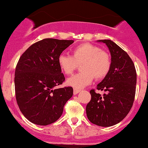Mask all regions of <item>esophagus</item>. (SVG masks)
Returning <instances> with one entry per match:
<instances>
[{"instance_id": "obj_1", "label": "esophagus", "mask_w": 148, "mask_h": 148, "mask_svg": "<svg viewBox=\"0 0 148 148\" xmlns=\"http://www.w3.org/2000/svg\"><path fill=\"white\" fill-rule=\"evenodd\" d=\"M81 92V90H80V89H75V88L74 89V95H77V94H78L79 92Z\"/></svg>"}]
</instances>
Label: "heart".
Wrapping results in <instances>:
<instances>
[{
    "instance_id": "heart-1",
    "label": "heart",
    "mask_w": 148,
    "mask_h": 148,
    "mask_svg": "<svg viewBox=\"0 0 148 148\" xmlns=\"http://www.w3.org/2000/svg\"><path fill=\"white\" fill-rule=\"evenodd\" d=\"M81 72L69 77L66 84L75 89H81L92 82L104 78L111 67V60L108 53L99 46L91 44H83L76 46L72 51V56L61 54L58 57V64L66 75H70L81 64Z\"/></svg>"
}]
</instances>
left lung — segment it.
<instances>
[{"mask_svg":"<svg viewBox=\"0 0 148 148\" xmlns=\"http://www.w3.org/2000/svg\"><path fill=\"white\" fill-rule=\"evenodd\" d=\"M105 44L111 55V67L97 89L101 96L90 91L91 100L86 107L87 118L101 127H111L121 122L130 111L135 99L137 74L129 55L111 40H98Z\"/></svg>","mask_w":148,"mask_h":148,"instance_id":"left-lung-1","label":"left lung"}]
</instances>
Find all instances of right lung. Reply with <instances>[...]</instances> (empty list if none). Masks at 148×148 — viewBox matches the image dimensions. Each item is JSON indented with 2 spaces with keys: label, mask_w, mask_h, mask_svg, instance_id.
<instances>
[{
  "label": "right lung",
  "mask_w": 148,
  "mask_h": 148,
  "mask_svg": "<svg viewBox=\"0 0 148 148\" xmlns=\"http://www.w3.org/2000/svg\"><path fill=\"white\" fill-rule=\"evenodd\" d=\"M73 43V40L44 38L30 46L19 59L14 78L16 101L22 114L32 123L48 125L56 122L72 97V87L56 86L65 80L58 57Z\"/></svg>",
  "instance_id": "add662e5"
}]
</instances>
